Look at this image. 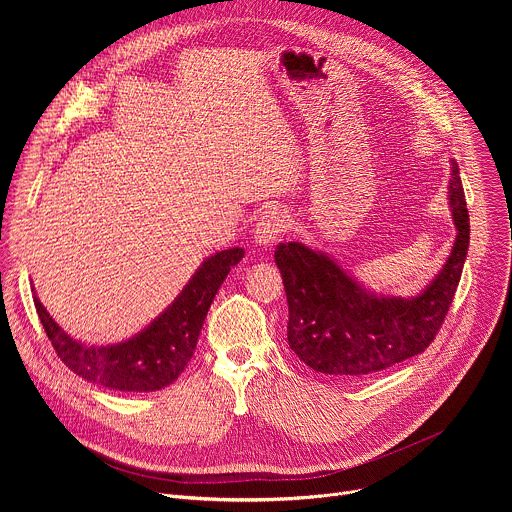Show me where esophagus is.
Wrapping results in <instances>:
<instances>
[{"instance_id": "34e87169", "label": "esophagus", "mask_w": 512, "mask_h": 512, "mask_svg": "<svg viewBox=\"0 0 512 512\" xmlns=\"http://www.w3.org/2000/svg\"><path fill=\"white\" fill-rule=\"evenodd\" d=\"M287 227H289V218L285 212H281V210L265 212L255 227V235H253L255 245H259L263 249L271 247L279 239V235L287 231Z\"/></svg>"}]
</instances>
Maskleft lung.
Instances as JSON below:
<instances>
[{"instance_id": "1", "label": "left lung", "mask_w": 512, "mask_h": 512, "mask_svg": "<svg viewBox=\"0 0 512 512\" xmlns=\"http://www.w3.org/2000/svg\"><path fill=\"white\" fill-rule=\"evenodd\" d=\"M448 202L456 227L452 251L435 277L411 298L377 294L334 257L300 241L281 243L289 322L287 344L316 373L367 379L421 354L440 330L464 269L470 218L456 160H450Z\"/></svg>"}]
</instances>
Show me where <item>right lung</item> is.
Returning a JSON list of instances; mask_svg holds the SVG:
<instances>
[{"label":"right lung","instance_id":"add662e5","mask_svg":"<svg viewBox=\"0 0 512 512\" xmlns=\"http://www.w3.org/2000/svg\"><path fill=\"white\" fill-rule=\"evenodd\" d=\"M243 257L241 247L206 257L158 318L115 344L95 346L66 334L42 306L36 291L34 306L58 358L72 373L105 389L152 393L172 385L186 369L218 287Z\"/></svg>","mask_w":512,"mask_h":512}]
</instances>
